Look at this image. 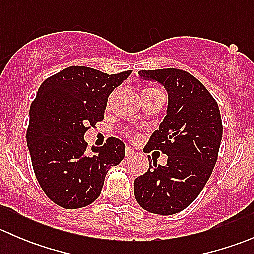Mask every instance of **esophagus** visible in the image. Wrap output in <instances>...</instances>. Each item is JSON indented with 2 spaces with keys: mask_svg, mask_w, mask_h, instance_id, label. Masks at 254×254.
<instances>
[{
  "mask_svg": "<svg viewBox=\"0 0 254 254\" xmlns=\"http://www.w3.org/2000/svg\"><path fill=\"white\" fill-rule=\"evenodd\" d=\"M125 155H127V157H131V156L135 155V151L132 147H127V150H125Z\"/></svg>",
  "mask_w": 254,
  "mask_h": 254,
  "instance_id": "obj_1",
  "label": "esophagus"
}]
</instances>
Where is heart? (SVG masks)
<instances>
[{"instance_id":"obj_1","label":"heart","mask_w":254,"mask_h":254,"mask_svg":"<svg viewBox=\"0 0 254 254\" xmlns=\"http://www.w3.org/2000/svg\"><path fill=\"white\" fill-rule=\"evenodd\" d=\"M146 91H150V89H146ZM143 92H145V91H143Z\"/></svg>"}]
</instances>
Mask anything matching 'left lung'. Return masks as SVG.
Here are the masks:
<instances>
[{
	"mask_svg": "<svg viewBox=\"0 0 254 254\" xmlns=\"http://www.w3.org/2000/svg\"><path fill=\"white\" fill-rule=\"evenodd\" d=\"M139 75L167 91V114L143 151L158 150L168 158L165 166L155 161L135 179V198L146 211L173 215L198 198L212 173L222 139L221 115L204 84L186 71L142 70Z\"/></svg>",
	"mask_w": 254,
	"mask_h": 254,
	"instance_id": "8db88e82",
	"label": "left lung"
}]
</instances>
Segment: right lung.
<instances>
[{"instance_id":"obj_1","label":"right lung","mask_w":254,"mask_h":254,"mask_svg":"<svg viewBox=\"0 0 254 254\" xmlns=\"http://www.w3.org/2000/svg\"><path fill=\"white\" fill-rule=\"evenodd\" d=\"M131 71L108 75L71 66L45 79L29 109L27 143L33 170L48 198L65 209L93 203L107 172L125 156L122 140L109 137L86 152L84 132L104 118L109 94Z\"/></svg>"}]
</instances>
